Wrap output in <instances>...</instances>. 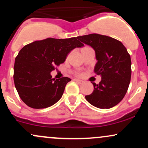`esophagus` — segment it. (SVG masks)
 <instances>
[{
    "instance_id": "esophagus-1",
    "label": "esophagus",
    "mask_w": 148,
    "mask_h": 148,
    "mask_svg": "<svg viewBox=\"0 0 148 148\" xmlns=\"http://www.w3.org/2000/svg\"><path fill=\"white\" fill-rule=\"evenodd\" d=\"M74 81H75L76 82L79 83V84H83V83H84V81H81V80H79V79H74Z\"/></svg>"
}]
</instances>
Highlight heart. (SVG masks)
Returning <instances> with one entry per match:
<instances>
[{"label":"heart","mask_w":148,"mask_h":148,"mask_svg":"<svg viewBox=\"0 0 148 148\" xmlns=\"http://www.w3.org/2000/svg\"><path fill=\"white\" fill-rule=\"evenodd\" d=\"M77 75H78V76H82V75H83V73H82V72H79V73H77Z\"/></svg>","instance_id":"b5f03b06"}]
</instances>
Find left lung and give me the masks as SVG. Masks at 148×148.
<instances>
[{
    "label": "left lung",
    "instance_id": "obj_1",
    "mask_svg": "<svg viewBox=\"0 0 148 148\" xmlns=\"http://www.w3.org/2000/svg\"><path fill=\"white\" fill-rule=\"evenodd\" d=\"M78 39L95 51L97 62L95 72L101 76L99 84L92 83L94 90L86 99L99 108H110L123 99L128 90L132 74V62L127 49L119 40L93 33Z\"/></svg>",
    "mask_w": 148,
    "mask_h": 148
}]
</instances>
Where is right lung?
Listing matches in <instances>:
<instances>
[{
	"label": "right lung",
	"instance_id": "add662e5",
	"mask_svg": "<svg viewBox=\"0 0 148 148\" xmlns=\"http://www.w3.org/2000/svg\"><path fill=\"white\" fill-rule=\"evenodd\" d=\"M77 37H50L28 44L20 50L15 58L13 77L18 95L27 106L47 108L62 97L71 79H52L51 72L63 63L71 51L84 47Z\"/></svg>",
	"mask_w": 148,
	"mask_h": 148
}]
</instances>
